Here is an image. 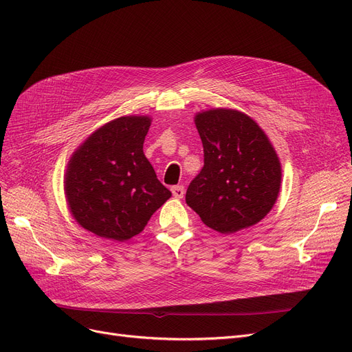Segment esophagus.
I'll list each match as a JSON object with an SVG mask.
<instances>
[{"mask_svg":"<svg viewBox=\"0 0 352 352\" xmlns=\"http://www.w3.org/2000/svg\"><path fill=\"white\" fill-rule=\"evenodd\" d=\"M171 191H173V195L175 198H182L184 194H186V188H184V186H174L171 188Z\"/></svg>","mask_w":352,"mask_h":352,"instance_id":"obj_1","label":"esophagus"}]
</instances>
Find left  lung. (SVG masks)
Segmentation results:
<instances>
[{
    "label": "left lung",
    "instance_id": "8db88e82",
    "mask_svg": "<svg viewBox=\"0 0 352 352\" xmlns=\"http://www.w3.org/2000/svg\"><path fill=\"white\" fill-rule=\"evenodd\" d=\"M194 122L204 146V166L190 184L187 204L221 234L260 223L278 198L283 177L270 138L238 109L201 111Z\"/></svg>",
    "mask_w": 352,
    "mask_h": 352
}]
</instances>
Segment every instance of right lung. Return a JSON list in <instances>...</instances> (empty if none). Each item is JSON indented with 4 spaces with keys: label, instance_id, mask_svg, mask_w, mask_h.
Returning <instances> with one entry per match:
<instances>
[{
    "label": "right lung",
    "instance_id": "add662e5",
    "mask_svg": "<svg viewBox=\"0 0 352 352\" xmlns=\"http://www.w3.org/2000/svg\"><path fill=\"white\" fill-rule=\"evenodd\" d=\"M151 121L150 116L116 118L72 153L64 192L71 215L84 230L126 241L171 197L142 151Z\"/></svg>",
    "mask_w": 352,
    "mask_h": 352
}]
</instances>
